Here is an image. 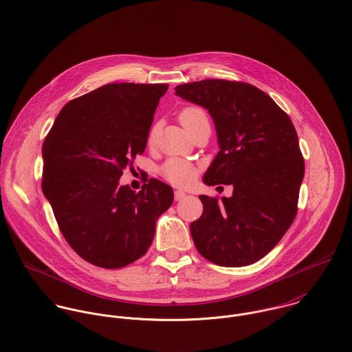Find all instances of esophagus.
<instances>
[{
	"label": "esophagus",
	"instance_id": "esophagus-1",
	"mask_svg": "<svg viewBox=\"0 0 352 352\" xmlns=\"http://www.w3.org/2000/svg\"><path fill=\"white\" fill-rule=\"evenodd\" d=\"M187 197V194L184 192V191H175V201H182V199H184Z\"/></svg>",
	"mask_w": 352,
	"mask_h": 352
}]
</instances>
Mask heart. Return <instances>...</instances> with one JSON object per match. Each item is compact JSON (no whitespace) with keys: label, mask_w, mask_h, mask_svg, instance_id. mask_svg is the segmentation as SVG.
I'll return each mask as SVG.
<instances>
[{"label":"heart","mask_w":352,"mask_h":352,"mask_svg":"<svg viewBox=\"0 0 352 352\" xmlns=\"http://www.w3.org/2000/svg\"><path fill=\"white\" fill-rule=\"evenodd\" d=\"M204 112L201 108L197 107H188L184 108L180 115L179 119L182 122V124H187L191 119L197 118V116H203ZM157 140V129L151 127L148 135V144L153 145ZM161 173L162 176L170 182L172 184L176 186H188L192 183V180L195 179V168L191 162L186 161V160H180V158H172L169 161H166L162 168H161Z\"/></svg>","instance_id":"b5f03b06"}]
</instances>
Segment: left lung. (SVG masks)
I'll use <instances>...</instances> for the list:
<instances>
[{
	"label": "left lung",
	"instance_id": "obj_1",
	"mask_svg": "<svg viewBox=\"0 0 352 352\" xmlns=\"http://www.w3.org/2000/svg\"><path fill=\"white\" fill-rule=\"evenodd\" d=\"M175 95L208 111L219 151L203 176L233 186L230 198L201 195L190 226L198 252L222 267L248 265L271 251L292 226L305 164L297 131L278 104L251 84L203 80Z\"/></svg>",
	"mask_w": 352,
	"mask_h": 352
}]
</instances>
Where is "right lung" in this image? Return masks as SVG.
<instances>
[{"instance_id": "1", "label": "right lung", "mask_w": 352, "mask_h": 352, "mask_svg": "<svg viewBox=\"0 0 352 352\" xmlns=\"http://www.w3.org/2000/svg\"><path fill=\"white\" fill-rule=\"evenodd\" d=\"M168 84H107L69 101L42 148V190L58 226L84 260L120 268L144 256L173 190L151 179L140 192L122 170L146 149L153 115Z\"/></svg>"}]
</instances>
